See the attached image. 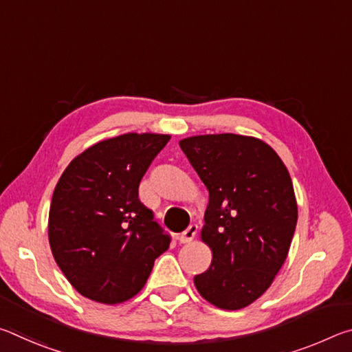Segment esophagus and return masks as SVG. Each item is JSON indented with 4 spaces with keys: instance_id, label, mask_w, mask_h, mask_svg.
<instances>
[{
    "instance_id": "obj_1",
    "label": "esophagus",
    "mask_w": 352,
    "mask_h": 352,
    "mask_svg": "<svg viewBox=\"0 0 352 352\" xmlns=\"http://www.w3.org/2000/svg\"><path fill=\"white\" fill-rule=\"evenodd\" d=\"M197 231H199V226L195 223H190L188 228L184 230L180 236H178V241H180V243H188L194 239L195 234H197Z\"/></svg>"
}]
</instances>
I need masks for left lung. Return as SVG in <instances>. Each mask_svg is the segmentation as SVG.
<instances>
[{
  "label": "left lung",
  "instance_id": "left-lung-1",
  "mask_svg": "<svg viewBox=\"0 0 352 352\" xmlns=\"http://www.w3.org/2000/svg\"><path fill=\"white\" fill-rule=\"evenodd\" d=\"M180 147L210 192L201 239L212 262L194 284L211 305L237 311L270 287L287 258L298 220L292 178L278 153L250 136H192Z\"/></svg>",
  "mask_w": 352,
  "mask_h": 352
}]
</instances>
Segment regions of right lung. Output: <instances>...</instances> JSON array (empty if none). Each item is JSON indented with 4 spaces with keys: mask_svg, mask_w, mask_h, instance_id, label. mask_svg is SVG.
Listing matches in <instances>:
<instances>
[{
    "mask_svg": "<svg viewBox=\"0 0 352 352\" xmlns=\"http://www.w3.org/2000/svg\"><path fill=\"white\" fill-rule=\"evenodd\" d=\"M169 135L127 133L100 141L68 164L50 208V245L80 295L116 305L144 287L170 236L141 204L142 175Z\"/></svg>",
    "mask_w": 352,
    "mask_h": 352,
    "instance_id": "1",
    "label": "right lung"
}]
</instances>
